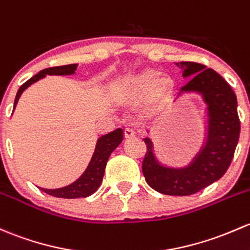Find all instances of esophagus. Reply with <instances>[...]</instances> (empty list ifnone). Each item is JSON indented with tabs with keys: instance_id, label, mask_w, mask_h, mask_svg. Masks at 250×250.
<instances>
[{
	"instance_id": "34e87169",
	"label": "esophagus",
	"mask_w": 250,
	"mask_h": 250,
	"mask_svg": "<svg viewBox=\"0 0 250 250\" xmlns=\"http://www.w3.org/2000/svg\"><path fill=\"white\" fill-rule=\"evenodd\" d=\"M125 139H130V138H134L135 136V132H134V129L132 128H125Z\"/></svg>"
}]
</instances>
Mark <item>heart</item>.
Returning a JSON list of instances; mask_svg holds the SVG:
<instances>
[{"instance_id": "b5f03b06", "label": "heart", "mask_w": 250, "mask_h": 250, "mask_svg": "<svg viewBox=\"0 0 250 250\" xmlns=\"http://www.w3.org/2000/svg\"><path fill=\"white\" fill-rule=\"evenodd\" d=\"M175 85L171 75L146 68L122 81L117 93L123 101H141L144 109L152 110L164 106L171 101Z\"/></svg>"}]
</instances>
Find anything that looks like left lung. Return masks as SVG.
<instances>
[{"instance_id":"left-lung-1","label":"left lung","mask_w":250,"mask_h":250,"mask_svg":"<svg viewBox=\"0 0 250 250\" xmlns=\"http://www.w3.org/2000/svg\"><path fill=\"white\" fill-rule=\"evenodd\" d=\"M183 68V77L190 78L183 92H198L207 104V141L193 162L186 167H163L154 157L152 143L145 139L147 151L143 172L147 185L165 195L187 196L219 180L230 167L240 138L237 98L231 86L217 72L201 63H176ZM178 93V96H180Z\"/></svg>"}]
</instances>
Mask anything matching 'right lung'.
Segmentation results:
<instances>
[{
  "instance_id": "add662e5",
  "label": "right lung",
  "mask_w": 250,
  "mask_h": 250,
  "mask_svg": "<svg viewBox=\"0 0 250 250\" xmlns=\"http://www.w3.org/2000/svg\"><path fill=\"white\" fill-rule=\"evenodd\" d=\"M78 64H67V65H59V67H51L46 68V69L41 70L38 74L32 77L30 80L26 81L25 83L20 86L19 91H18L17 97L14 101V107L19 101L21 93L26 90L30 85H32L36 81L43 79L45 75H70L74 74L77 70ZM123 140V130L121 128L115 129L114 132L105 134L101 136L97 141L96 149L92 156V159L88 164L87 169L85 172L81 175L79 180L75 181L72 185L67 186V187L59 188V189H44L41 188L42 190L45 191L46 194L56 198L63 199H77V198H86L93 194L97 189L101 186L102 181H103V176L105 172V167H106L107 159H109L110 154L114 152V149L122 143Z\"/></svg>"
}]
</instances>
